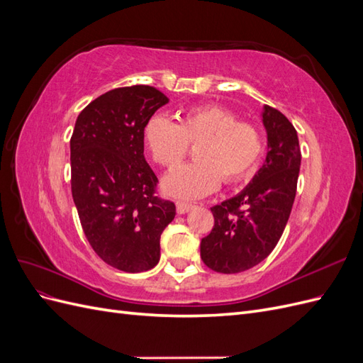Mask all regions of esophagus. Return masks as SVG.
<instances>
[{"mask_svg": "<svg viewBox=\"0 0 363 363\" xmlns=\"http://www.w3.org/2000/svg\"><path fill=\"white\" fill-rule=\"evenodd\" d=\"M175 206H177V213H180V215L188 213L191 208L194 207L191 203H184V201H177V203H175Z\"/></svg>", "mask_w": 363, "mask_h": 363, "instance_id": "1", "label": "esophagus"}]
</instances>
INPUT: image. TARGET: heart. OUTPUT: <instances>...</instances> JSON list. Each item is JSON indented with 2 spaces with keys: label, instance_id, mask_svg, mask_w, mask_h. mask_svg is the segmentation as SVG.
I'll use <instances>...</instances> for the list:
<instances>
[{
  "label": "heart",
  "instance_id": "1",
  "mask_svg": "<svg viewBox=\"0 0 363 363\" xmlns=\"http://www.w3.org/2000/svg\"><path fill=\"white\" fill-rule=\"evenodd\" d=\"M144 140L151 157L172 168L196 145V162L182 164L163 179V191L174 199L195 200L213 192L221 180L232 184L256 169L265 151L262 130L239 121L221 106H201L184 112L179 123L152 116L144 128Z\"/></svg>",
  "mask_w": 363,
  "mask_h": 363
}]
</instances>
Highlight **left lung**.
<instances>
[{
    "mask_svg": "<svg viewBox=\"0 0 363 363\" xmlns=\"http://www.w3.org/2000/svg\"><path fill=\"white\" fill-rule=\"evenodd\" d=\"M262 121L268 135L265 163L242 192L211 208L215 224L201 239L204 265L216 272H242L265 260L292 211L301 164L296 130L269 106L263 107Z\"/></svg>",
    "mask_w": 363,
    "mask_h": 363,
    "instance_id": "1",
    "label": "left lung"
}]
</instances>
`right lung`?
Listing matches in <instances>:
<instances>
[{"label": "right lung", "mask_w": 363, "mask_h": 363, "mask_svg": "<svg viewBox=\"0 0 363 363\" xmlns=\"http://www.w3.org/2000/svg\"><path fill=\"white\" fill-rule=\"evenodd\" d=\"M167 95L152 86L112 89L87 104L71 138V191L87 242L125 272L155 268L175 204L156 196L144 128Z\"/></svg>", "instance_id": "obj_1"}]
</instances>
